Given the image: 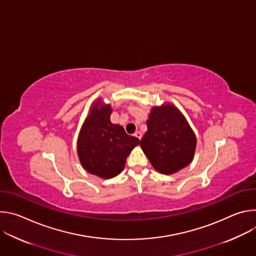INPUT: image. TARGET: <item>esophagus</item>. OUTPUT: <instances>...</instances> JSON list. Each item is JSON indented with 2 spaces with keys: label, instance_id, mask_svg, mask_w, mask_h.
Masks as SVG:
<instances>
[{
  "label": "esophagus",
  "instance_id": "esophagus-1",
  "mask_svg": "<svg viewBox=\"0 0 256 256\" xmlns=\"http://www.w3.org/2000/svg\"><path fill=\"white\" fill-rule=\"evenodd\" d=\"M134 136H136L140 140V138H142V132H134Z\"/></svg>",
  "mask_w": 256,
  "mask_h": 256
}]
</instances>
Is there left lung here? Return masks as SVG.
Instances as JSON below:
<instances>
[{
	"label": "left lung",
	"mask_w": 256,
	"mask_h": 256,
	"mask_svg": "<svg viewBox=\"0 0 256 256\" xmlns=\"http://www.w3.org/2000/svg\"><path fill=\"white\" fill-rule=\"evenodd\" d=\"M140 148L155 170L170 175L192 163L196 136L179 109L165 103L152 107Z\"/></svg>",
	"instance_id": "left-lung-1"
}]
</instances>
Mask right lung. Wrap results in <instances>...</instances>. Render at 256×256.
<instances>
[{
    "mask_svg": "<svg viewBox=\"0 0 256 256\" xmlns=\"http://www.w3.org/2000/svg\"><path fill=\"white\" fill-rule=\"evenodd\" d=\"M112 108L101 99L94 101L81 128L77 153L83 168L100 178L109 179L124 168L126 157L140 144L120 124L110 122Z\"/></svg>",
    "mask_w": 256,
    "mask_h": 256,
    "instance_id": "obj_1",
    "label": "right lung"
}]
</instances>
